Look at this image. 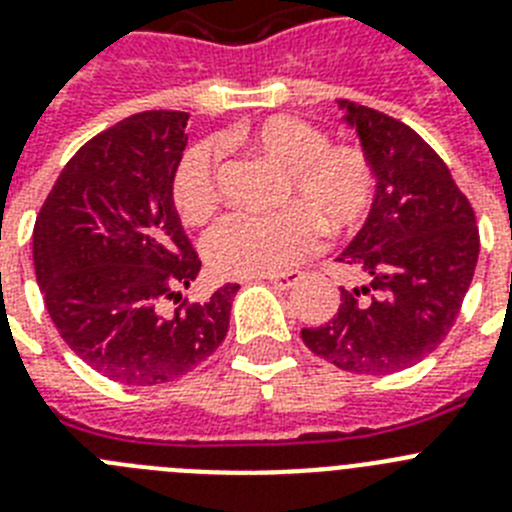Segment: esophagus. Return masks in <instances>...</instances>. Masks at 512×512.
Segmentation results:
<instances>
[{
	"mask_svg": "<svg viewBox=\"0 0 512 512\" xmlns=\"http://www.w3.org/2000/svg\"><path fill=\"white\" fill-rule=\"evenodd\" d=\"M261 279H269L277 290H292V287L300 285V279L303 274L300 272H285V274H272V277H261Z\"/></svg>",
	"mask_w": 512,
	"mask_h": 512,
	"instance_id": "34e87169",
	"label": "esophagus"
}]
</instances>
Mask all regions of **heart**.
Wrapping results in <instances>:
<instances>
[{
  "mask_svg": "<svg viewBox=\"0 0 512 512\" xmlns=\"http://www.w3.org/2000/svg\"><path fill=\"white\" fill-rule=\"evenodd\" d=\"M243 137L285 168L282 199L272 214L235 212L204 238V256L220 277H261L292 269L318 243V222L331 233L360 225L375 202V173L360 147L329 144L318 126L292 116H272ZM220 147L209 139L183 152L170 196L186 222H204L220 199Z\"/></svg>",
  "mask_w": 512,
  "mask_h": 512,
  "instance_id": "heart-1",
  "label": "heart"
}]
</instances>
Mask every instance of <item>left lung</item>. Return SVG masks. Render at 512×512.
Instances as JSON below:
<instances>
[{
  "instance_id": "left-lung-1",
  "label": "left lung",
  "mask_w": 512,
  "mask_h": 512,
  "mask_svg": "<svg viewBox=\"0 0 512 512\" xmlns=\"http://www.w3.org/2000/svg\"><path fill=\"white\" fill-rule=\"evenodd\" d=\"M378 178L375 202L336 261L362 274L336 316L303 329L305 347L336 368L388 375L440 347L458 318L479 256L469 199L417 131L375 108L339 100Z\"/></svg>"
}]
</instances>
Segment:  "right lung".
I'll return each instance as SVG.
<instances>
[{"mask_svg":"<svg viewBox=\"0 0 512 512\" xmlns=\"http://www.w3.org/2000/svg\"><path fill=\"white\" fill-rule=\"evenodd\" d=\"M186 121L144 111L100 131L64 165L33 227L36 279L61 339L126 386L168 383L207 360L240 290L181 298L202 269L170 196Z\"/></svg>","mask_w":512,"mask_h":512,"instance_id":"add662e5","label":"right lung"}]
</instances>
